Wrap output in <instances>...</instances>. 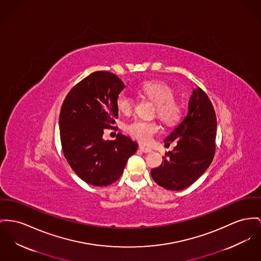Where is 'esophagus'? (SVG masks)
Instances as JSON below:
<instances>
[{
	"mask_svg": "<svg viewBox=\"0 0 261 261\" xmlns=\"http://www.w3.org/2000/svg\"><path fill=\"white\" fill-rule=\"evenodd\" d=\"M139 150L142 151V152H144V153H150V152H152V150H151L150 148L145 147V146H143V145H139Z\"/></svg>",
	"mask_w": 261,
	"mask_h": 261,
	"instance_id": "34e87169",
	"label": "esophagus"
}]
</instances>
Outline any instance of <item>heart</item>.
<instances>
[{"instance_id": "b5f03b06", "label": "heart", "mask_w": 261, "mask_h": 261, "mask_svg": "<svg viewBox=\"0 0 261 261\" xmlns=\"http://www.w3.org/2000/svg\"><path fill=\"white\" fill-rule=\"evenodd\" d=\"M139 93L156 104L155 114L168 125L178 122L182 115V107L174 100V91L163 82H145L139 88ZM117 108L124 115H129L135 108L134 98L126 92L118 95ZM159 124L155 121L137 119L125 125V130L133 138L142 143L149 142L159 130Z\"/></svg>"}]
</instances>
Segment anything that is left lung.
<instances>
[{
  "instance_id": "obj_1",
  "label": "left lung",
  "mask_w": 261,
  "mask_h": 261,
  "mask_svg": "<svg viewBox=\"0 0 261 261\" xmlns=\"http://www.w3.org/2000/svg\"><path fill=\"white\" fill-rule=\"evenodd\" d=\"M217 118L207 94L193 90L184 120L164 139L166 144L176 141V146L162 157L161 165L151 170L157 184L167 190L180 191L192 185L204 173L216 151Z\"/></svg>"
}]
</instances>
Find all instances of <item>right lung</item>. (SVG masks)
<instances>
[{"label":"right lung","instance_id":"obj_1","mask_svg":"<svg viewBox=\"0 0 261 261\" xmlns=\"http://www.w3.org/2000/svg\"><path fill=\"white\" fill-rule=\"evenodd\" d=\"M125 87L114 73L96 71L76 84L61 107L62 150L71 168L88 184L102 187L116 182L138 143L122 134L104 140L105 128L118 118L116 100Z\"/></svg>","mask_w":261,"mask_h":261}]
</instances>
